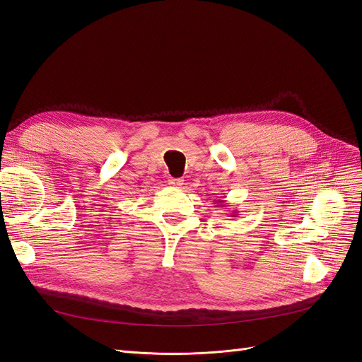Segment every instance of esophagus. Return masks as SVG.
<instances>
[{
	"instance_id": "34e87169",
	"label": "esophagus",
	"mask_w": 362,
	"mask_h": 362,
	"mask_svg": "<svg viewBox=\"0 0 362 362\" xmlns=\"http://www.w3.org/2000/svg\"><path fill=\"white\" fill-rule=\"evenodd\" d=\"M169 184H172L173 187H181V185L184 184V180L182 178H170Z\"/></svg>"
}]
</instances>
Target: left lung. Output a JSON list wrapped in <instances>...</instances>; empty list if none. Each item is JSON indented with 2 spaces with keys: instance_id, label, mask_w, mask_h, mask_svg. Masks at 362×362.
Masks as SVG:
<instances>
[{
  "instance_id": "left-lung-1",
  "label": "left lung",
  "mask_w": 362,
  "mask_h": 362,
  "mask_svg": "<svg viewBox=\"0 0 362 362\" xmlns=\"http://www.w3.org/2000/svg\"><path fill=\"white\" fill-rule=\"evenodd\" d=\"M218 202H223V201H218ZM218 206H221V205H218ZM231 216H234V214H231Z\"/></svg>"
}]
</instances>
